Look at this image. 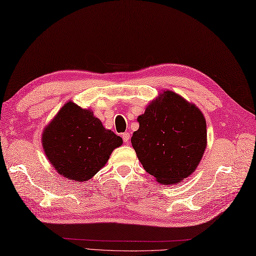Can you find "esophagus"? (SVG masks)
I'll return each instance as SVG.
<instances>
[{"label": "esophagus", "mask_w": 256, "mask_h": 256, "mask_svg": "<svg viewBox=\"0 0 256 256\" xmlns=\"http://www.w3.org/2000/svg\"><path fill=\"white\" fill-rule=\"evenodd\" d=\"M122 140H124V143H129V140H130V134H129V132H124V134H122Z\"/></svg>", "instance_id": "34e87169"}]
</instances>
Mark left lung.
<instances>
[{"label":"left lung","instance_id":"left-lung-1","mask_svg":"<svg viewBox=\"0 0 256 256\" xmlns=\"http://www.w3.org/2000/svg\"><path fill=\"white\" fill-rule=\"evenodd\" d=\"M138 122L132 143L146 172L172 184L196 170L206 148V122L196 105L164 91Z\"/></svg>","mask_w":256,"mask_h":256}]
</instances>
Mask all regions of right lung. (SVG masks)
<instances>
[{"label":"right lung","mask_w":256,"mask_h":256,"mask_svg":"<svg viewBox=\"0 0 256 256\" xmlns=\"http://www.w3.org/2000/svg\"><path fill=\"white\" fill-rule=\"evenodd\" d=\"M122 139L105 129L90 110L66 103L48 124L42 146L48 160L65 178L86 182L106 164Z\"/></svg>","instance_id":"obj_1"}]
</instances>
